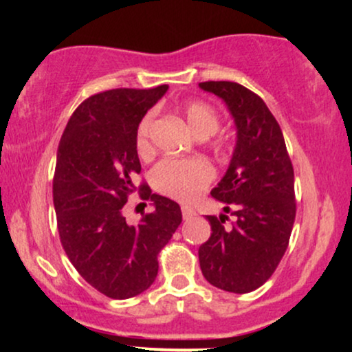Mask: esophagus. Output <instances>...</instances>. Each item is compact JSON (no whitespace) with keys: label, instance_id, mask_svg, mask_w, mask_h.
<instances>
[{"label":"esophagus","instance_id":"34e87169","mask_svg":"<svg viewBox=\"0 0 352 352\" xmlns=\"http://www.w3.org/2000/svg\"><path fill=\"white\" fill-rule=\"evenodd\" d=\"M182 217H184V220H188V218L195 217V210L188 207V205H184V207H182Z\"/></svg>","mask_w":352,"mask_h":352}]
</instances>
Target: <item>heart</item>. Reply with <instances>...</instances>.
<instances>
[{"mask_svg":"<svg viewBox=\"0 0 352 352\" xmlns=\"http://www.w3.org/2000/svg\"><path fill=\"white\" fill-rule=\"evenodd\" d=\"M185 120L192 134L208 139L218 131V116L208 104L190 102L184 109ZM152 117L145 116L137 129L135 145L140 153L151 151ZM215 172L205 160L164 159L153 167L151 179L153 187L164 195L182 201H192L212 184Z\"/></svg>","mask_w":352,"mask_h":352,"instance_id":"b5f03b06","label":"heart"}]
</instances>
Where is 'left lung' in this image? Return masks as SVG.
<instances>
[{"instance_id": "1", "label": "left lung", "mask_w": 352, "mask_h": 352, "mask_svg": "<svg viewBox=\"0 0 352 352\" xmlns=\"http://www.w3.org/2000/svg\"><path fill=\"white\" fill-rule=\"evenodd\" d=\"M227 106L236 140L228 168L210 195L227 215L207 217L212 235L199 248L200 268L210 285L243 294L272 276L288 248L296 215L294 173L283 132L263 99L230 80L200 82Z\"/></svg>"}]
</instances>
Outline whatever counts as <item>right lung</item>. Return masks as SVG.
<instances>
[{"label": "right lung", "mask_w": 352, "mask_h": 352, "mask_svg": "<svg viewBox=\"0 0 352 352\" xmlns=\"http://www.w3.org/2000/svg\"><path fill=\"white\" fill-rule=\"evenodd\" d=\"M168 86L112 89L76 109L58 147L52 197L64 252L80 276L112 300L144 293L157 254L182 221L179 204L142 187L152 213L127 223L124 205L140 173L137 129Z\"/></svg>", "instance_id": "obj_1"}]
</instances>
